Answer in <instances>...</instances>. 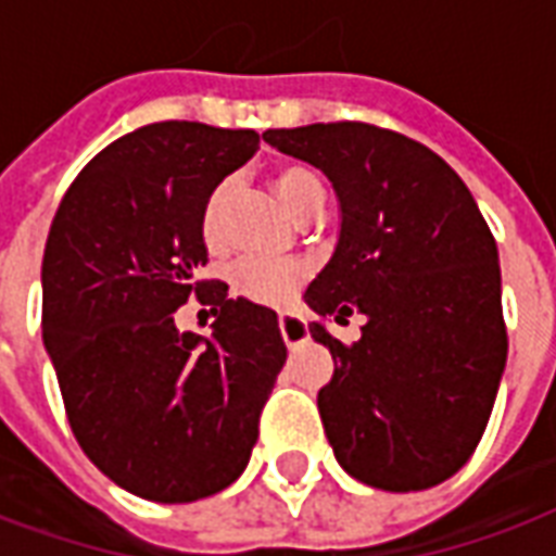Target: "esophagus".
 I'll return each mask as SVG.
<instances>
[{
    "instance_id": "1",
    "label": "esophagus",
    "mask_w": 556,
    "mask_h": 556,
    "mask_svg": "<svg viewBox=\"0 0 556 556\" xmlns=\"http://www.w3.org/2000/svg\"><path fill=\"white\" fill-rule=\"evenodd\" d=\"M279 332H282V339L289 348H298L303 341L309 339V327H306V320L298 318V315H291V312H282L279 315Z\"/></svg>"
}]
</instances>
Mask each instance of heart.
I'll return each instance as SVG.
<instances>
[{"mask_svg":"<svg viewBox=\"0 0 556 556\" xmlns=\"http://www.w3.org/2000/svg\"><path fill=\"white\" fill-rule=\"evenodd\" d=\"M274 188L282 203L294 215H306L315 205H324L327 188L312 167L306 164H286L274 174ZM224 203V188H215L203 208L200 226H203L205 244H217V215ZM306 279V265L298 258H244L232 267V289L238 298L253 300L262 306H282L289 303Z\"/></svg>","mask_w":556,"mask_h":556,"instance_id":"obj_1","label":"heart"}]
</instances>
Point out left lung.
Listing matches in <instances>:
<instances>
[{"instance_id": "8db88e82", "label": "left lung", "mask_w": 556, "mask_h": 556, "mask_svg": "<svg viewBox=\"0 0 556 556\" xmlns=\"http://www.w3.org/2000/svg\"><path fill=\"white\" fill-rule=\"evenodd\" d=\"M270 147L309 162L339 197V241L303 294L320 324L332 380L318 409L339 466L386 492L454 477L475 454L507 365L495 238L466 182L425 143L368 123L267 129Z\"/></svg>"}]
</instances>
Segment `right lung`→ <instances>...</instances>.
Here are the masks:
<instances>
[{
	"label": "right lung",
	"instance_id": "add662e5",
	"mask_svg": "<svg viewBox=\"0 0 556 556\" xmlns=\"http://www.w3.org/2000/svg\"><path fill=\"white\" fill-rule=\"evenodd\" d=\"M258 150L253 129L164 121L97 152L70 185L43 250V348L73 435L131 495L188 504L236 483L286 365L277 312L197 282L203 208ZM191 293L208 337L179 333Z\"/></svg>",
	"mask_w": 556,
	"mask_h": 556
}]
</instances>
